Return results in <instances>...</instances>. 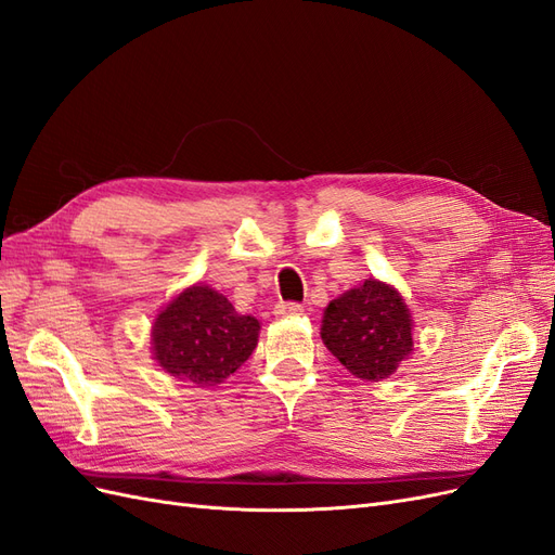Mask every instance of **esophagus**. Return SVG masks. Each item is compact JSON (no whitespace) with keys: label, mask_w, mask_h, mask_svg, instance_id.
<instances>
[{"label":"esophagus","mask_w":555,"mask_h":555,"mask_svg":"<svg viewBox=\"0 0 555 555\" xmlns=\"http://www.w3.org/2000/svg\"><path fill=\"white\" fill-rule=\"evenodd\" d=\"M300 312H304V306L294 304V300H280V304L275 306L278 317H296Z\"/></svg>","instance_id":"obj_1"}]
</instances>
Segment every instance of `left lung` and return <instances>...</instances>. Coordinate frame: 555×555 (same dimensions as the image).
Instances as JSON below:
<instances>
[{
  "label": "left lung",
  "mask_w": 555,
  "mask_h": 555,
  "mask_svg": "<svg viewBox=\"0 0 555 555\" xmlns=\"http://www.w3.org/2000/svg\"><path fill=\"white\" fill-rule=\"evenodd\" d=\"M322 340L351 375L384 379L412 351L410 310L389 284L365 280L361 287L331 300Z\"/></svg>",
  "instance_id": "8db88e82"
}]
</instances>
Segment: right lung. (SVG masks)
<instances>
[{
	"label": "right lung",
	"mask_w": 555,
	"mask_h": 555,
	"mask_svg": "<svg viewBox=\"0 0 555 555\" xmlns=\"http://www.w3.org/2000/svg\"><path fill=\"white\" fill-rule=\"evenodd\" d=\"M259 322L196 284L171 300L153 326L155 359L166 373L194 384H220L257 347Z\"/></svg>",
	"instance_id": "add662e5"
}]
</instances>
